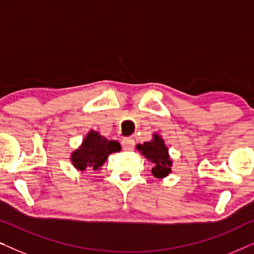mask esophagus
I'll list each match as a JSON object with an SVG mask.
<instances>
[{"label":"esophagus","mask_w":254,"mask_h":254,"mask_svg":"<svg viewBox=\"0 0 254 254\" xmlns=\"http://www.w3.org/2000/svg\"><path fill=\"white\" fill-rule=\"evenodd\" d=\"M121 145H123V148L125 149V150H133L135 142H134L133 138L126 137V138H124L123 141H121Z\"/></svg>","instance_id":"obj_1"}]
</instances>
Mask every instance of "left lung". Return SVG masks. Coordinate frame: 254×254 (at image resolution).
<instances>
[{"instance_id":"left-lung-1","label":"left lung","mask_w":254,"mask_h":254,"mask_svg":"<svg viewBox=\"0 0 254 254\" xmlns=\"http://www.w3.org/2000/svg\"><path fill=\"white\" fill-rule=\"evenodd\" d=\"M137 149L145 158L152 163L151 172L156 178H163L171 172L172 162L170 161L169 150L158 135H154V140L138 144Z\"/></svg>"}]
</instances>
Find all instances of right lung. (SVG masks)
Listing matches in <instances>:
<instances>
[{"label":"right lung","instance_id":"1","mask_svg":"<svg viewBox=\"0 0 254 254\" xmlns=\"http://www.w3.org/2000/svg\"><path fill=\"white\" fill-rule=\"evenodd\" d=\"M119 142L100 136L97 131L91 130L83 141L82 147L72 152L71 162L79 171L98 170L104 164L110 154L120 151Z\"/></svg>","mask_w":254,"mask_h":254}]
</instances>
